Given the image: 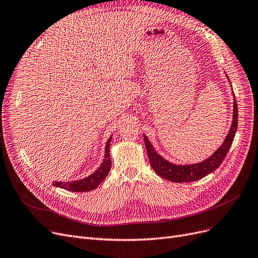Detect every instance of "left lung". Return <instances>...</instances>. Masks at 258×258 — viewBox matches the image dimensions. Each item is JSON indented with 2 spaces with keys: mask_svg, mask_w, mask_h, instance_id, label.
Here are the masks:
<instances>
[{
  "mask_svg": "<svg viewBox=\"0 0 258 258\" xmlns=\"http://www.w3.org/2000/svg\"><path fill=\"white\" fill-rule=\"evenodd\" d=\"M230 82V81H229ZM234 93V92H233ZM235 96V94H233ZM238 126V106L236 98H234V115H233V123L230 127L227 137L225 138L223 144L218 148L211 157L207 160L200 163L190 164V165H177L166 161L155 150L154 146L150 144L149 140L144 136V142L147 150V155L149 158V162L154 171L161 176L162 178L167 179L173 182H190L199 180L206 175L214 172L221 165L225 159L228 150L232 146L236 131Z\"/></svg>",
  "mask_w": 258,
  "mask_h": 258,
  "instance_id": "1",
  "label": "left lung"
}]
</instances>
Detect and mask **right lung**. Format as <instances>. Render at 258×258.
<instances>
[{
  "mask_svg": "<svg viewBox=\"0 0 258 258\" xmlns=\"http://www.w3.org/2000/svg\"><path fill=\"white\" fill-rule=\"evenodd\" d=\"M112 137L106 142L105 145V153H104V160L100 167L97 170L95 173L90 175L88 177L81 180H76V181H67V182H61V181H53V185L58 186V188L65 189L68 191L73 192H86L94 190L95 188L98 186L101 181L108 176L110 170H111V158H110V142Z\"/></svg>",
  "mask_w": 258,
  "mask_h": 258,
  "instance_id": "add662e5",
  "label": "right lung"
}]
</instances>
